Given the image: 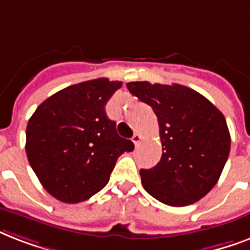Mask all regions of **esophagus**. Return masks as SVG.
<instances>
[{"label":"esophagus","mask_w":250,"mask_h":250,"mask_svg":"<svg viewBox=\"0 0 250 250\" xmlns=\"http://www.w3.org/2000/svg\"><path fill=\"white\" fill-rule=\"evenodd\" d=\"M141 139H143V137H141V135L140 133H135V135H133L132 136V141H133V144L136 145H139L140 144V141H141Z\"/></svg>","instance_id":"34e87169"}]
</instances>
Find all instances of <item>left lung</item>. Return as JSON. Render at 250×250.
<instances>
[{
  "mask_svg": "<svg viewBox=\"0 0 250 250\" xmlns=\"http://www.w3.org/2000/svg\"><path fill=\"white\" fill-rule=\"evenodd\" d=\"M127 88L156 113L162 157L141 168L150 196L170 206L198 201L217 184L229 158L231 136L223 114L196 90L180 84L131 82Z\"/></svg>",
  "mask_w": 250,
  "mask_h": 250,
  "instance_id": "obj_1",
  "label": "left lung"
}]
</instances>
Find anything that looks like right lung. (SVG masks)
I'll return each instance as SVG.
<instances>
[{
	"mask_svg": "<svg viewBox=\"0 0 250 250\" xmlns=\"http://www.w3.org/2000/svg\"><path fill=\"white\" fill-rule=\"evenodd\" d=\"M121 86L106 78L74 84L46 98L29 118L27 158L57 200L76 204L92 197L107 184L118 157L135 148L105 111Z\"/></svg>",
	"mask_w": 250,
	"mask_h": 250,
	"instance_id": "add662e5",
	"label": "right lung"
}]
</instances>
